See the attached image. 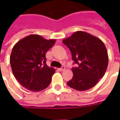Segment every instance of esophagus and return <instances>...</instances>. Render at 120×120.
Returning a JSON list of instances; mask_svg holds the SVG:
<instances>
[{"label": "esophagus", "instance_id": "obj_1", "mask_svg": "<svg viewBox=\"0 0 120 120\" xmlns=\"http://www.w3.org/2000/svg\"><path fill=\"white\" fill-rule=\"evenodd\" d=\"M65 67H64V66H62V68H60V69H59V70H60V71H63L65 70Z\"/></svg>", "mask_w": 120, "mask_h": 120}]
</instances>
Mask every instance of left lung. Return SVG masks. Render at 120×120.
Masks as SVG:
<instances>
[{"instance_id": "1", "label": "left lung", "mask_w": 120, "mask_h": 120, "mask_svg": "<svg viewBox=\"0 0 120 120\" xmlns=\"http://www.w3.org/2000/svg\"><path fill=\"white\" fill-rule=\"evenodd\" d=\"M70 49L74 64L73 76L68 82L70 87L77 90L92 88L105 75L108 66V53L105 45L97 37L84 31H76L62 40Z\"/></svg>"}]
</instances>
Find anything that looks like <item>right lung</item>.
<instances>
[{
  "label": "right lung",
  "instance_id": "right-lung-1",
  "mask_svg": "<svg viewBox=\"0 0 120 120\" xmlns=\"http://www.w3.org/2000/svg\"><path fill=\"white\" fill-rule=\"evenodd\" d=\"M55 42L38 34H30L13 46L11 67L15 77L24 87L38 92L49 86L55 70L46 64L45 54Z\"/></svg>",
  "mask_w": 120,
  "mask_h": 120
}]
</instances>
